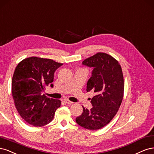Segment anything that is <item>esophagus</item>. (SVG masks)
I'll return each mask as SVG.
<instances>
[{"label":"esophagus","mask_w":154,"mask_h":154,"mask_svg":"<svg viewBox=\"0 0 154 154\" xmlns=\"http://www.w3.org/2000/svg\"><path fill=\"white\" fill-rule=\"evenodd\" d=\"M64 100V102H65L66 103H68V104H72V103H73V102H72V101H70V100H69L68 99H67V98H65Z\"/></svg>","instance_id":"obj_1"}]
</instances>
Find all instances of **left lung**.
I'll use <instances>...</instances> for the list:
<instances>
[{
  "label": "left lung",
  "mask_w": 154,
  "mask_h": 154,
  "mask_svg": "<svg viewBox=\"0 0 154 154\" xmlns=\"http://www.w3.org/2000/svg\"><path fill=\"white\" fill-rule=\"evenodd\" d=\"M84 65L93 67L92 75L87 83V91H94L92 108H83L75 120L88 130H98L112 120L120 107L124 93L122 67L116 59L106 53L98 52L86 59Z\"/></svg>",
  "instance_id": "obj_1"
}]
</instances>
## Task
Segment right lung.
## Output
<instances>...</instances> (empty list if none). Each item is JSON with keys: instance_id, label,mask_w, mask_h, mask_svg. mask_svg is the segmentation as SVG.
<instances>
[{"instance_id": "1", "label": "right lung", "mask_w": 154, "mask_h": 154, "mask_svg": "<svg viewBox=\"0 0 154 154\" xmlns=\"http://www.w3.org/2000/svg\"><path fill=\"white\" fill-rule=\"evenodd\" d=\"M63 63L51 59L30 57L20 62L14 70L11 91L19 115L29 124L42 127L51 122L61 102L43 94L53 87L54 74Z\"/></svg>"}]
</instances>
